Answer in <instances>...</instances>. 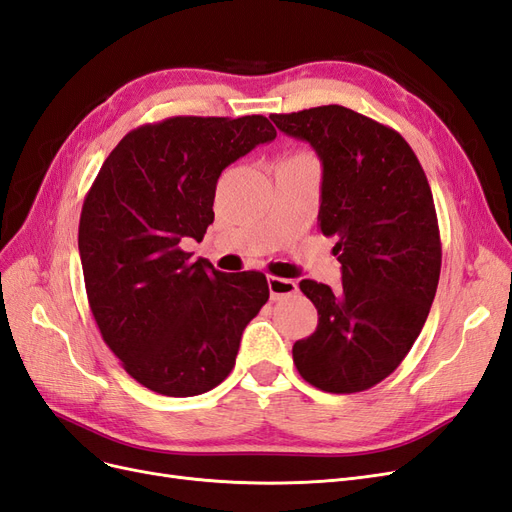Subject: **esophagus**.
Returning a JSON list of instances; mask_svg holds the SVG:
<instances>
[{
	"mask_svg": "<svg viewBox=\"0 0 512 512\" xmlns=\"http://www.w3.org/2000/svg\"><path fill=\"white\" fill-rule=\"evenodd\" d=\"M269 292H271V299L273 301H280V299H284V297H290V294H294L299 290V286H297V282H292V280H284V277H273V275H269Z\"/></svg>",
	"mask_w": 512,
	"mask_h": 512,
	"instance_id": "obj_1",
	"label": "esophagus"
}]
</instances>
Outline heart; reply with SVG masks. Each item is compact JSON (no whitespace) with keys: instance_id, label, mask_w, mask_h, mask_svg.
<instances>
[{"instance_id":"1","label":"heart","mask_w":512,"mask_h":512,"mask_svg":"<svg viewBox=\"0 0 512 512\" xmlns=\"http://www.w3.org/2000/svg\"><path fill=\"white\" fill-rule=\"evenodd\" d=\"M292 158H309L307 153H297V156H292Z\"/></svg>"}]
</instances>
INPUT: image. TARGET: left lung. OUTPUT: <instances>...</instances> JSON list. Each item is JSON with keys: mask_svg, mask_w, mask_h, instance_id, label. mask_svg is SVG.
<instances>
[{"mask_svg": "<svg viewBox=\"0 0 512 512\" xmlns=\"http://www.w3.org/2000/svg\"><path fill=\"white\" fill-rule=\"evenodd\" d=\"M271 119L318 153V226L337 237L342 262L339 292L299 284L318 327L292 346L294 365L320 391H367L406 359L436 297L442 243L429 181L404 136L346 106Z\"/></svg>", "mask_w": 512, "mask_h": 512, "instance_id": "8db88e82", "label": "left lung"}]
</instances>
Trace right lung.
<instances>
[{"label":"right lung","instance_id":"right-lung-1","mask_svg":"<svg viewBox=\"0 0 512 512\" xmlns=\"http://www.w3.org/2000/svg\"><path fill=\"white\" fill-rule=\"evenodd\" d=\"M275 136L262 115L168 117L123 136L91 183L79 222L87 301L104 344L153 393L215 389L269 299L265 273H222L181 241H203L222 170Z\"/></svg>","mask_w":512,"mask_h":512}]
</instances>
